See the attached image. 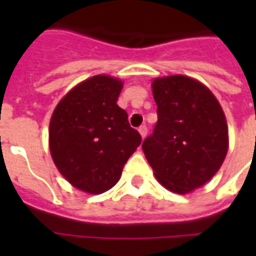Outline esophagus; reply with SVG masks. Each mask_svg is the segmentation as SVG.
<instances>
[{
    "label": "esophagus",
    "instance_id": "1",
    "mask_svg": "<svg viewBox=\"0 0 256 256\" xmlns=\"http://www.w3.org/2000/svg\"><path fill=\"white\" fill-rule=\"evenodd\" d=\"M138 132H140V134L142 136V138H144V136H148V128H146V124L140 126V128H138Z\"/></svg>",
    "mask_w": 256,
    "mask_h": 256
}]
</instances>
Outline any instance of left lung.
<instances>
[{"mask_svg": "<svg viewBox=\"0 0 256 256\" xmlns=\"http://www.w3.org/2000/svg\"><path fill=\"white\" fill-rule=\"evenodd\" d=\"M158 122L142 144L156 179L186 194L210 180L226 158V116L214 94L184 76L152 82Z\"/></svg>", "mask_w": 256, "mask_h": 256, "instance_id": "obj_1", "label": "left lung"}]
</instances>
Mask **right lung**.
Wrapping results in <instances>:
<instances>
[{"mask_svg":"<svg viewBox=\"0 0 256 256\" xmlns=\"http://www.w3.org/2000/svg\"><path fill=\"white\" fill-rule=\"evenodd\" d=\"M120 90L116 78H88L62 98L50 120L54 164L74 187L90 194L110 190L142 142L116 104Z\"/></svg>","mask_w":256,"mask_h":256,"instance_id":"obj_1","label":"right lung"}]
</instances>
